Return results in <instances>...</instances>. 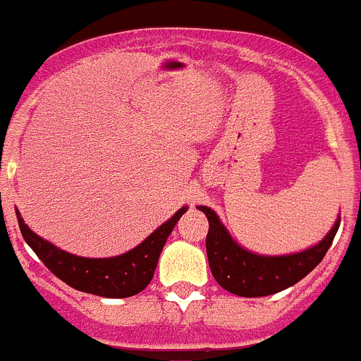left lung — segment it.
Here are the masks:
<instances>
[{"label": "left lung", "instance_id": "1", "mask_svg": "<svg viewBox=\"0 0 361 361\" xmlns=\"http://www.w3.org/2000/svg\"><path fill=\"white\" fill-rule=\"evenodd\" d=\"M197 210L209 219L207 257L214 279L230 293L248 298L279 293L302 281L322 261L340 226L338 216L322 241L302 252L261 255L239 245L210 207L200 204Z\"/></svg>", "mask_w": 361, "mask_h": 361}]
</instances>
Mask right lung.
Returning <instances> with one entry per match:
<instances>
[{"instance_id": "right-lung-1", "label": "right lung", "mask_w": 361, "mask_h": 361, "mask_svg": "<svg viewBox=\"0 0 361 361\" xmlns=\"http://www.w3.org/2000/svg\"><path fill=\"white\" fill-rule=\"evenodd\" d=\"M187 204L181 207L171 219L165 221L164 225L158 226L147 239H144L133 250L122 255L104 259L80 257V255L64 252L32 232L30 226L23 221L18 209H16V216H18L19 228L27 245L34 250L35 255L44 262V266L55 277H59L68 286L84 293L106 298H126L140 293L151 282L165 241L180 217L187 212Z\"/></svg>"}]
</instances>
